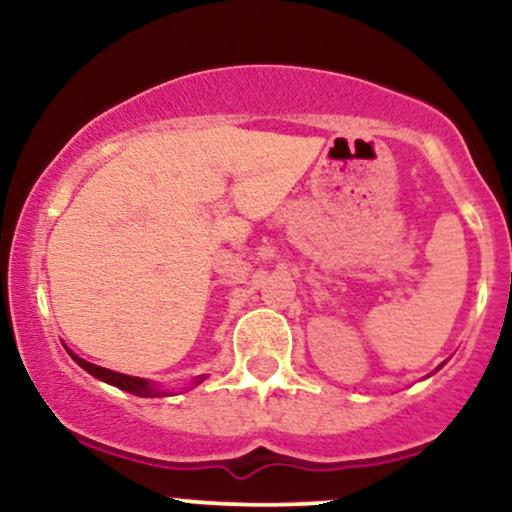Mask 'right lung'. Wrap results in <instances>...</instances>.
Returning a JSON list of instances; mask_svg holds the SVG:
<instances>
[{
	"mask_svg": "<svg viewBox=\"0 0 512 512\" xmlns=\"http://www.w3.org/2000/svg\"><path fill=\"white\" fill-rule=\"evenodd\" d=\"M69 356H72L74 361L86 370V373H91L93 378L103 380V383H108V385L120 387V390L129 392V395H137V397H166V395H170V390H161V387H158L156 383H151V380H146V378H134V375L115 373V370L101 368V366H96V363H88L81 356H76L74 351H69ZM202 380H204V375H199V378L192 380V387L202 383Z\"/></svg>",
	"mask_w": 512,
	"mask_h": 512,
	"instance_id": "1",
	"label": "right lung"
}]
</instances>
